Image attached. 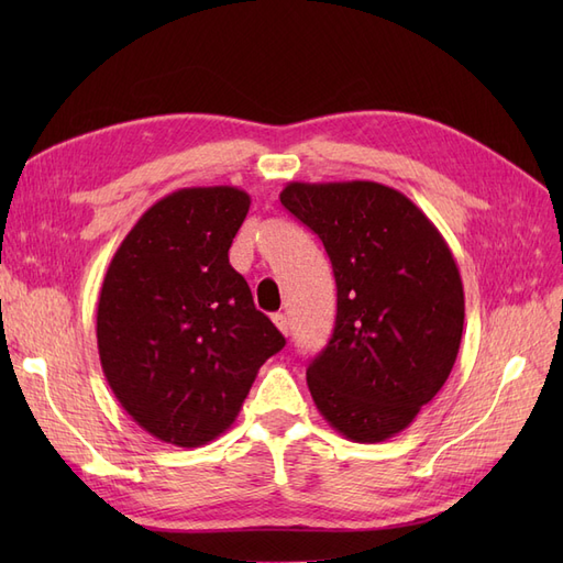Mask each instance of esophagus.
<instances>
[{"instance_id":"obj_1","label":"esophagus","mask_w":563,"mask_h":563,"mask_svg":"<svg viewBox=\"0 0 563 563\" xmlns=\"http://www.w3.org/2000/svg\"><path fill=\"white\" fill-rule=\"evenodd\" d=\"M272 321H275V327L284 333V335H288V319H286V314H282V312H277V314H272Z\"/></svg>"}]
</instances>
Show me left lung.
<instances>
[{"instance_id": "obj_1", "label": "left lung", "mask_w": 563, "mask_h": 563, "mask_svg": "<svg viewBox=\"0 0 563 563\" xmlns=\"http://www.w3.org/2000/svg\"><path fill=\"white\" fill-rule=\"evenodd\" d=\"M284 207L327 249L335 329L308 366L333 430L378 444L406 430L444 387L463 338L465 294L432 220L373 180L288 183Z\"/></svg>"}]
</instances>
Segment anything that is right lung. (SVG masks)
<instances>
[{"label":"right lung","mask_w":563,"mask_h":563,"mask_svg":"<svg viewBox=\"0 0 563 563\" xmlns=\"http://www.w3.org/2000/svg\"><path fill=\"white\" fill-rule=\"evenodd\" d=\"M251 197L240 187H183L124 236L98 298L100 366L124 411L166 444L223 434L258 368L286 340L255 310L228 251Z\"/></svg>","instance_id":"right-lung-1"}]
</instances>
